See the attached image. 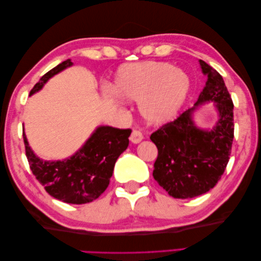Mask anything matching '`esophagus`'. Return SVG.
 <instances>
[{
	"label": "esophagus",
	"mask_w": 261,
	"mask_h": 261,
	"mask_svg": "<svg viewBox=\"0 0 261 261\" xmlns=\"http://www.w3.org/2000/svg\"><path fill=\"white\" fill-rule=\"evenodd\" d=\"M142 139H143V135H142L141 131H139V130H134V131H132V134L130 136V141L131 142L139 143Z\"/></svg>",
	"instance_id": "esophagus-1"
}]
</instances>
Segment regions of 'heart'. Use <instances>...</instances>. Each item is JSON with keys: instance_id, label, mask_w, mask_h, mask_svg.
Masks as SVG:
<instances>
[{"instance_id": "1", "label": "heart", "mask_w": 261, "mask_h": 261, "mask_svg": "<svg viewBox=\"0 0 261 261\" xmlns=\"http://www.w3.org/2000/svg\"><path fill=\"white\" fill-rule=\"evenodd\" d=\"M114 88L123 98L139 101L143 118L160 124L178 113L191 91V80L173 64L148 60L122 65Z\"/></svg>"}]
</instances>
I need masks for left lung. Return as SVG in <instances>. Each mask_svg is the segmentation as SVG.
I'll use <instances>...</instances> for the list:
<instances>
[{
  "label": "left lung",
  "instance_id": "1",
  "mask_svg": "<svg viewBox=\"0 0 261 261\" xmlns=\"http://www.w3.org/2000/svg\"><path fill=\"white\" fill-rule=\"evenodd\" d=\"M207 82L195 107L150 136L157 146L153 178L174 198H192L218 184L229 163L234 137L233 102L218 71L199 60ZM215 101L219 121L211 132L197 128L191 114L205 101Z\"/></svg>",
  "mask_w": 261,
  "mask_h": 261
}]
</instances>
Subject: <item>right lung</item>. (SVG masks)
<instances>
[{
	"label": "right lung",
	"mask_w": 261,
	"mask_h": 261,
	"mask_svg": "<svg viewBox=\"0 0 261 261\" xmlns=\"http://www.w3.org/2000/svg\"><path fill=\"white\" fill-rule=\"evenodd\" d=\"M71 65L67 59L49 70L33 86L30 95L40 91L50 77ZM130 135L131 129L98 126L74 156L57 162H43L37 157L29 147L24 131L23 141L32 174L49 195L65 203L86 204L108 188L116 159L129 146Z\"/></svg>",
	"instance_id": "obj_1"
}]
</instances>
